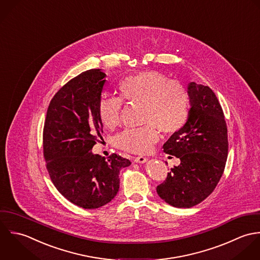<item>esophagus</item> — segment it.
Returning <instances> with one entry per match:
<instances>
[{"instance_id":"34e87169","label":"esophagus","mask_w":260,"mask_h":260,"mask_svg":"<svg viewBox=\"0 0 260 260\" xmlns=\"http://www.w3.org/2000/svg\"><path fill=\"white\" fill-rule=\"evenodd\" d=\"M147 160H148V158L145 157V156H137V157H135V161L139 162V164H145V162H147Z\"/></svg>"}]
</instances>
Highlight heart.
<instances>
[{
  "label": "heart",
  "mask_w": 260,
  "mask_h": 260,
  "mask_svg": "<svg viewBox=\"0 0 260 260\" xmlns=\"http://www.w3.org/2000/svg\"><path fill=\"white\" fill-rule=\"evenodd\" d=\"M119 98L104 94L98 112L102 123L114 128L120 120L122 101L143 104L141 127L126 128L115 138L120 149L134 154H147L158 139V129L172 134L185 126L190 115V98L186 88L157 71L127 76L118 83Z\"/></svg>",
  "instance_id": "1"
}]
</instances>
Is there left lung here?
Returning <instances> with one entry per match:
<instances>
[{
    "label": "left lung",
    "instance_id": "1",
    "mask_svg": "<svg viewBox=\"0 0 260 260\" xmlns=\"http://www.w3.org/2000/svg\"><path fill=\"white\" fill-rule=\"evenodd\" d=\"M187 92L189 119L162 146L181 162L156 187L159 198L177 208L193 207L207 198L223 175L228 155L227 125L215 93L196 82L188 84Z\"/></svg>",
    "mask_w": 260,
    "mask_h": 260
}]
</instances>
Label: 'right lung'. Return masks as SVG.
<instances>
[{"instance_id": "1", "label": "right lung", "mask_w": 260, "mask_h": 260, "mask_svg": "<svg viewBox=\"0 0 260 260\" xmlns=\"http://www.w3.org/2000/svg\"><path fill=\"white\" fill-rule=\"evenodd\" d=\"M102 69L84 71L54 95L43 131L46 167L54 186L68 201L84 209L109 203L119 189V171L129 159L91 152L104 125L98 105L105 83Z\"/></svg>"}]
</instances>
